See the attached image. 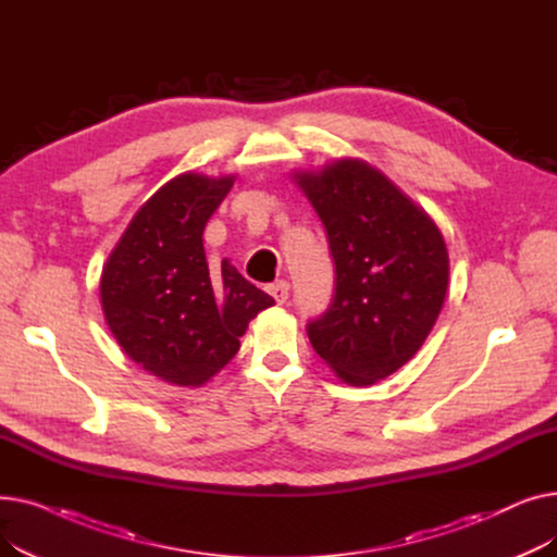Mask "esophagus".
<instances>
[{
	"label": "esophagus",
	"mask_w": 557,
	"mask_h": 557,
	"mask_svg": "<svg viewBox=\"0 0 557 557\" xmlns=\"http://www.w3.org/2000/svg\"><path fill=\"white\" fill-rule=\"evenodd\" d=\"M288 282L286 280H277V282H273L271 286H269V294L275 298V302H280V305H284L286 300H288Z\"/></svg>",
	"instance_id": "34e87169"
}]
</instances>
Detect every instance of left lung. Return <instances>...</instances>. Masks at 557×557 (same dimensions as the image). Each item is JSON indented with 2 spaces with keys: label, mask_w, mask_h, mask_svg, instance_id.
I'll return each instance as SVG.
<instances>
[{
  "label": "left lung",
  "mask_w": 557,
  "mask_h": 557,
  "mask_svg": "<svg viewBox=\"0 0 557 557\" xmlns=\"http://www.w3.org/2000/svg\"><path fill=\"white\" fill-rule=\"evenodd\" d=\"M294 181L327 232L336 267L330 309L307 325L315 355L349 386L382 382L416 357L449 284L431 216L382 171L345 158Z\"/></svg>",
  "instance_id": "obj_1"
}]
</instances>
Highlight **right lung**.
Wrapping results in <instances>:
<instances>
[{"mask_svg":"<svg viewBox=\"0 0 557 557\" xmlns=\"http://www.w3.org/2000/svg\"><path fill=\"white\" fill-rule=\"evenodd\" d=\"M234 175L181 173L146 200L101 273L106 323L124 352L175 386H202L239 352L250 320L275 300L227 259L210 273L202 230Z\"/></svg>","mask_w":557,"mask_h":557,"instance_id":"1","label":"right lung"}]
</instances>
